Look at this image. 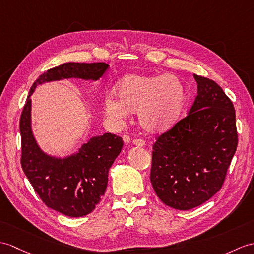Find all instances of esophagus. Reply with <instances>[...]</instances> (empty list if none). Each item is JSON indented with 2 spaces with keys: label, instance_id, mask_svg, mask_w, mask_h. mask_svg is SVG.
Here are the masks:
<instances>
[{
  "label": "esophagus",
  "instance_id": "esophagus-1",
  "mask_svg": "<svg viewBox=\"0 0 254 254\" xmlns=\"http://www.w3.org/2000/svg\"><path fill=\"white\" fill-rule=\"evenodd\" d=\"M133 144H134L135 146L141 147V146L145 145V140L141 139V138H135V139H133Z\"/></svg>",
  "mask_w": 254,
  "mask_h": 254
}]
</instances>
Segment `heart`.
<instances>
[{"instance_id":"obj_1","label":"heart","mask_w":254,"mask_h":254,"mask_svg":"<svg viewBox=\"0 0 254 254\" xmlns=\"http://www.w3.org/2000/svg\"><path fill=\"white\" fill-rule=\"evenodd\" d=\"M116 94L118 99L106 98V113L115 119L138 113L141 127L152 133L172 126L185 100L184 84L173 74H127L117 84Z\"/></svg>"}]
</instances>
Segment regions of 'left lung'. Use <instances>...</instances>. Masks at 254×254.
I'll return each mask as SVG.
<instances>
[{"label":"left lung","mask_w":254,"mask_h":254,"mask_svg":"<svg viewBox=\"0 0 254 254\" xmlns=\"http://www.w3.org/2000/svg\"><path fill=\"white\" fill-rule=\"evenodd\" d=\"M198 94L188 115L152 145L150 182L169 207L190 210L219 191L238 145L232 100L213 80L193 74Z\"/></svg>","instance_id":"obj_1"}]
</instances>
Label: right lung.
I'll list each match as a JSON object with an SVG mask.
<instances>
[{
    "label": "right lung",
    "mask_w": 254,
    "mask_h": 254,
    "mask_svg": "<svg viewBox=\"0 0 254 254\" xmlns=\"http://www.w3.org/2000/svg\"><path fill=\"white\" fill-rule=\"evenodd\" d=\"M109 68L105 63H66L41 74L30 88L20 117L21 168L47 207L67 215L83 216L95 209L108 184V171L121 152L116 134L92 137L75 155L64 159L45 155L31 131L30 96L38 84L68 78L97 80Z\"/></svg>",
    "instance_id": "obj_1"
}]
</instances>
